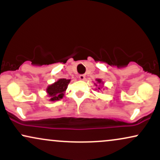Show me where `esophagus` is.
<instances>
[{"label":"esophagus","mask_w":160,"mask_h":160,"mask_svg":"<svg viewBox=\"0 0 160 160\" xmlns=\"http://www.w3.org/2000/svg\"><path fill=\"white\" fill-rule=\"evenodd\" d=\"M85 78H86L85 74H80V76H79V78H80V80H84V79H85Z\"/></svg>","instance_id":"1"}]
</instances>
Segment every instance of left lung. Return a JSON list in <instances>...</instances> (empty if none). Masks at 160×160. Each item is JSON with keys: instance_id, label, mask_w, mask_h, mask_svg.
<instances>
[{"instance_id": "left-lung-1", "label": "left lung", "mask_w": 160, "mask_h": 160, "mask_svg": "<svg viewBox=\"0 0 160 160\" xmlns=\"http://www.w3.org/2000/svg\"><path fill=\"white\" fill-rule=\"evenodd\" d=\"M97 80V81H98V82H99V83H100V82H102V81H101V80H100V79H98V80ZM97 86V85H96ZM98 89H100V88H98Z\"/></svg>"}]
</instances>
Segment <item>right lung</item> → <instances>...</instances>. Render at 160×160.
I'll list each match as a JSON object with an SVG mask.
<instances>
[{
	"mask_svg": "<svg viewBox=\"0 0 160 160\" xmlns=\"http://www.w3.org/2000/svg\"><path fill=\"white\" fill-rule=\"evenodd\" d=\"M71 80L66 79H59L58 81L49 86L47 89V92L49 96L50 97V101H58L62 98L64 92L67 89L68 83Z\"/></svg>",
	"mask_w": 160,
	"mask_h": 160,
	"instance_id": "add662e5",
	"label": "right lung"
}]
</instances>
